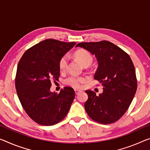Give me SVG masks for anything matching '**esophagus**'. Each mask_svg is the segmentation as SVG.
Returning <instances> with one entry per match:
<instances>
[{"instance_id": "1", "label": "esophagus", "mask_w": 150, "mask_h": 150, "mask_svg": "<svg viewBox=\"0 0 150 150\" xmlns=\"http://www.w3.org/2000/svg\"><path fill=\"white\" fill-rule=\"evenodd\" d=\"M74 91H75L76 94H78L80 93V92H81V91H80V90H77V89L74 90Z\"/></svg>"}]
</instances>
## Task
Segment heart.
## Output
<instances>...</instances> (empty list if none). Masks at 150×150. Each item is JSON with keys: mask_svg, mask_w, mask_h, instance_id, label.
Listing matches in <instances>:
<instances>
[{"mask_svg": "<svg viewBox=\"0 0 150 150\" xmlns=\"http://www.w3.org/2000/svg\"><path fill=\"white\" fill-rule=\"evenodd\" d=\"M74 56L80 63L85 67H87L91 65L93 62V57L92 54L86 50L80 49L76 51L74 53ZM69 61V57L68 54H64L59 59L58 67L61 72H64L68 67ZM88 78L83 76H70L66 78L65 83L72 88H81L82 84L86 82Z\"/></svg>", "mask_w": 150, "mask_h": 150, "instance_id": "obj_1", "label": "heart"}]
</instances>
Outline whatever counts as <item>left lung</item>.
Returning <instances> with one entry per match:
<instances>
[{"mask_svg":"<svg viewBox=\"0 0 150 150\" xmlns=\"http://www.w3.org/2000/svg\"><path fill=\"white\" fill-rule=\"evenodd\" d=\"M81 47L95 56L98 66L94 79L102 83L103 93L96 96L87 90L88 98L85 110L93 121L110 124L118 121L125 113L134 98L137 87L135 70L130 56L108 41L83 42Z\"/></svg>","mask_w":150,"mask_h":150,"instance_id":"left-lung-1","label":"left lung"}]
</instances>
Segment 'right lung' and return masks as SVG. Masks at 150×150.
I'll use <instances>...</instances> for the list:
<instances>
[{
  "mask_svg": "<svg viewBox=\"0 0 150 150\" xmlns=\"http://www.w3.org/2000/svg\"><path fill=\"white\" fill-rule=\"evenodd\" d=\"M53 39L41 41L25 52L19 62L15 88L25 111L41 125H54L65 118L75 97L71 87L51 93L52 80L59 77L58 62L75 45Z\"/></svg>",
  "mask_w": 150,
  "mask_h": 150,
  "instance_id": "obj_1",
  "label": "right lung"
}]
</instances>
